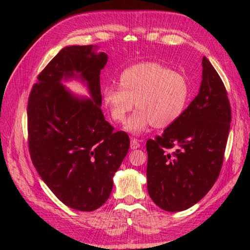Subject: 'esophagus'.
<instances>
[{
  "label": "esophagus",
  "mask_w": 250,
  "mask_h": 250,
  "mask_svg": "<svg viewBox=\"0 0 250 250\" xmlns=\"http://www.w3.org/2000/svg\"><path fill=\"white\" fill-rule=\"evenodd\" d=\"M131 149H137V148H140V143L137 140L135 139H131V144H130Z\"/></svg>",
  "instance_id": "obj_1"
}]
</instances>
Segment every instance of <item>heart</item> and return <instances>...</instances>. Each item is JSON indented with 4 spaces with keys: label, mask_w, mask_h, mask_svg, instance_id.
Returning <instances> with one entry per match:
<instances>
[{
    "label": "heart",
    "mask_w": 250,
    "mask_h": 250,
    "mask_svg": "<svg viewBox=\"0 0 250 250\" xmlns=\"http://www.w3.org/2000/svg\"><path fill=\"white\" fill-rule=\"evenodd\" d=\"M190 88L187 78L157 62H141L120 74L119 87L103 90L105 107L115 122L126 120L125 131L141 135L149 126L164 129L179 119L187 107Z\"/></svg>",
    "instance_id": "b5f03b06"
}]
</instances>
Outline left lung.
Wrapping results in <instances>:
<instances>
[{
    "instance_id": "obj_1",
    "label": "left lung",
    "mask_w": 250,
    "mask_h": 250,
    "mask_svg": "<svg viewBox=\"0 0 250 250\" xmlns=\"http://www.w3.org/2000/svg\"><path fill=\"white\" fill-rule=\"evenodd\" d=\"M202 66L198 95L161 136L146 143L148 193L167 211L188 209L203 199L224 161L231 122L229 99L206 57Z\"/></svg>"
}]
</instances>
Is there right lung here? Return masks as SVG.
I'll use <instances>...</instances> for the list:
<instances>
[{
    "mask_svg": "<svg viewBox=\"0 0 250 250\" xmlns=\"http://www.w3.org/2000/svg\"><path fill=\"white\" fill-rule=\"evenodd\" d=\"M99 46H66L37 77L28 104L29 149L44 183L66 206L98 209L108 200L115 173L128 153L125 132L105 120L100 73L107 63ZM81 81L89 98L62 84Z\"/></svg>",
    "mask_w": 250,
    "mask_h": 250,
    "instance_id": "right-lung-1",
    "label": "right lung"
}]
</instances>
